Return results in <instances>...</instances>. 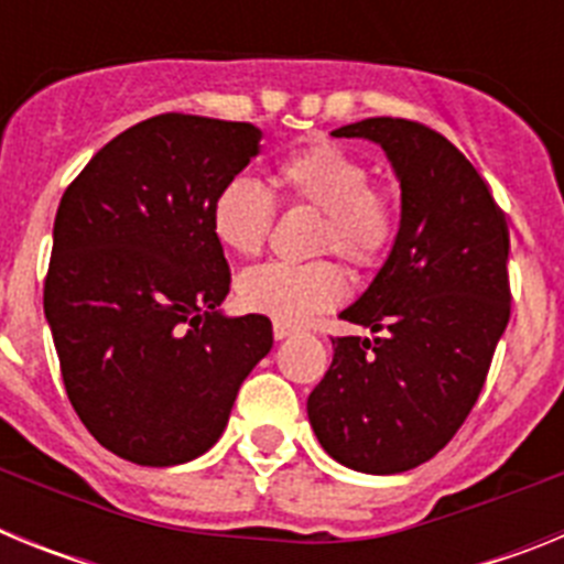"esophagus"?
I'll use <instances>...</instances> for the list:
<instances>
[{
    "instance_id": "esophagus-1",
    "label": "esophagus",
    "mask_w": 564,
    "mask_h": 564,
    "mask_svg": "<svg viewBox=\"0 0 564 564\" xmlns=\"http://www.w3.org/2000/svg\"><path fill=\"white\" fill-rule=\"evenodd\" d=\"M293 327L291 325H282V322H273V336H276V341H282V338L293 336Z\"/></svg>"
}]
</instances>
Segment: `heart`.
Returning <instances> with one entry per match:
<instances>
[{
    "instance_id": "1",
    "label": "heart",
    "mask_w": 564,
    "mask_h": 564,
    "mask_svg": "<svg viewBox=\"0 0 564 564\" xmlns=\"http://www.w3.org/2000/svg\"><path fill=\"white\" fill-rule=\"evenodd\" d=\"M285 197L322 212L313 253L333 251L352 271H372L390 253L398 234V208L390 194L370 186V169L336 143L318 141L288 154L273 172ZM273 200L257 181L237 174L212 203V228L223 248L237 257H257L265 248ZM344 296V276L330 259L302 265L265 262L237 279V302L248 313L299 325L330 311Z\"/></svg>"
}]
</instances>
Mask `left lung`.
Segmentation results:
<instances>
[{
    "instance_id": "obj_1",
    "label": "left lung",
    "mask_w": 564,
    "mask_h": 564,
    "mask_svg": "<svg viewBox=\"0 0 564 564\" xmlns=\"http://www.w3.org/2000/svg\"><path fill=\"white\" fill-rule=\"evenodd\" d=\"M387 152L401 228L370 288L338 316L367 336L333 338L307 398L322 449L364 475H398L455 437L486 383L511 316L508 223L466 154L406 118L336 129Z\"/></svg>"
}]
</instances>
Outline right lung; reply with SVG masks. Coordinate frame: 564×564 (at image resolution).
Listing matches in <instances>:
<instances>
[{
    "instance_id": "1",
    "label": "right lung",
    "mask_w": 564,
    "mask_h": 564,
    "mask_svg": "<svg viewBox=\"0 0 564 564\" xmlns=\"http://www.w3.org/2000/svg\"><path fill=\"white\" fill-rule=\"evenodd\" d=\"M253 123L166 112L107 143L69 183L44 279L64 390L89 435L138 466L200 457L226 430L271 318L226 316L212 203L259 154Z\"/></svg>"
}]
</instances>
